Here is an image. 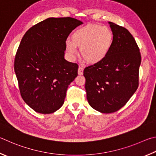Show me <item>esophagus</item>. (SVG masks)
I'll list each match as a JSON object with an SVG mask.
<instances>
[{"instance_id":"1","label":"esophagus","mask_w":156,"mask_h":156,"mask_svg":"<svg viewBox=\"0 0 156 156\" xmlns=\"http://www.w3.org/2000/svg\"><path fill=\"white\" fill-rule=\"evenodd\" d=\"M83 73V68L82 67L80 66L78 68V75H82Z\"/></svg>"}]
</instances>
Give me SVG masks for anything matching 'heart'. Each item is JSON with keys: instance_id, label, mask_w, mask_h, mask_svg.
Here are the masks:
<instances>
[{"instance_id": "1", "label": "heart", "mask_w": 156, "mask_h": 156, "mask_svg": "<svg viewBox=\"0 0 156 156\" xmlns=\"http://www.w3.org/2000/svg\"><path fill=\"white\" fill-rule=\"evenodd\" d=\"M113 40V34L108 27L88 24L75 30L71 35V40L66 41V46L72 57L77 53L76 47L80 48L83 58L88 64H95L108 56Z\"/></svg>"}]
</instances>
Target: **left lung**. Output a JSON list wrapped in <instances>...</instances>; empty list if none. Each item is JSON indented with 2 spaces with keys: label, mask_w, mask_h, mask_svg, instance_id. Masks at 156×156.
<instances>
[{
  "label": "left lung",
  "mask_w": 156,
  "mask_h": 156,
  "mask_svg": "<svg viewBox=\"0 0 156 156\" xmlns=\"http://www.w3.org/2000/svg\"><path fill=\"white\" fill-rule=\"evenodd\" d=\"M114 35L108 56L83 70L90 105L101 113L118 111L138 87L140 50L135 39L124 27L109 22Z\"/></svg>",
  "instance_id": "left-lung-1"
}]
</instances>
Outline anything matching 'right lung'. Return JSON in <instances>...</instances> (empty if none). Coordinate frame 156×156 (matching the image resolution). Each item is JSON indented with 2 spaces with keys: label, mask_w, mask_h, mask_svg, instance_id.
<instances>
[{
  "label": "right lung",
  "mask_w": 156,
  "mask_h": 156,
  "mask_svg": "<svg viewBox=\"0 0 156 156\" xmlns=\"http://www.w3.org/2000/svg\"><path fill=\"white\" fill-rule=\"evenodd\" d=\"M83 23L75 18H48L31 27L16 52L14 70L21 97L36 112L51 114L64 103L78 65L64 59L66 41Z\"/></svg>",
  "instance_id": "1"
}]
</instances>
